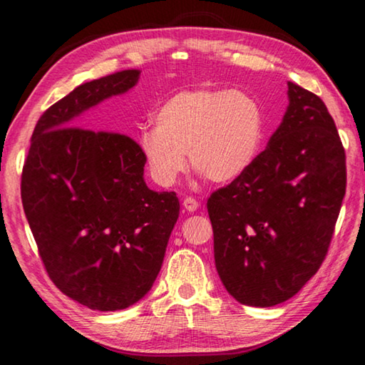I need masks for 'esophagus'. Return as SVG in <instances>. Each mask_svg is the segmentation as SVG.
I'll return each mask as SVG.
<instances>
[{"mask_svg":"<svg viewBox=\"0 0 365 365\" xmlns=\"http://www.w3.org/2000/svg\"><path fill=\"white\" fill-rule=\"evenodd\" d=\"M183 207L187 209L188 212H195L196 209L200 207V202H197V201L195 200V197L187 196V197H185V200H183Z\"/></svg>","mask_w":365,"mask_h":365,"instance_id":"esophagus-1","label":"esophagus"}]
</instances>
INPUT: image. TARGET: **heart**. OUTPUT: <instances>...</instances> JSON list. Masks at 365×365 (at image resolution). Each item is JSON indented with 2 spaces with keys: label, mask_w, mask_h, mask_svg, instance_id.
I'll return each instance as SVG.
<instances>
[{
  "label": "heart",
  "mask_w": 365,
  "mask_h": 365,
  "mask_svg": "<svg viewBox=\"0 0 365 365\" xmlns=\"http://www.w3.org/2000/svg\"><path fill=\"white\" fill-rule=\"evenodd\" d=\"M153 122L138 145L151 178L165 188L185 170V154L197 174L228 183L256 163L264 143L261 104L240 90H182L160 104Z\"/></svg>",
  "instance_id": "obj_1"
}]
</instances>
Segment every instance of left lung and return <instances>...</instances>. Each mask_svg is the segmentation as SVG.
I'll use <instances>...</instances> for the list:
<instances>
[{"label":"left lung","instance_id":"left-lung-1","mask_svg":"<svg viewBox=\"0 0 365 365\" xmlns=\"http://www.w3.org/2000/svg\"><path fill=\"white\" fill-rule=\"evenodd\" d=\"M288 108L256 163L214 191L215 269L235 299L270 307L322 265L346 191V156L324 101L288 82Z\"/></svg>","mask_w":365,"mask_h":365}]
</instances>
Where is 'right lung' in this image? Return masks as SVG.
Instances as JSON below:
<instances>
[{
    "label": "right lung",
    "instance_id": "1",
    "mask_svg": "<svg viewBox=\"0 0 365 365\" xmlns=\"http://www.w3.org/2000/svg\"><path fill=\"white\" fill-rule=\"evenodd\" d=\"M138 78L135 69L110 73L54 103L36 122L22 170L24 212L49 279L93 311H120L150 292L180 212L174 191L146 187L137 141L75 127Z\"/></svg>",
    "mask_w": 365,
    "mask_h": 365
}]
</instances>
